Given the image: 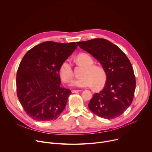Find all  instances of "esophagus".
<instances>
[{
    "instance_id": "obj_1",
    "label": "esophagus",
    "mask_w": 152,
    "mask_h": 152,
    "mask_svg": "<svg viewBox=\"0 0 152 152\" xmlns=\"http://www.w3.org/2000/svg\"><path fill=\"white\" fill-rule=\"evenodd\" d=\"M81 91V90H72V92L73 93H76L79 92V91Z\"/></svg>"
}]
</instances>
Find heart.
<instances>
[{"mask_svg":"<svg viewBox=\"0 0 152 152\" xmlns=\"http://www.w3.org/2000/svg\"><path fill=\"white\" fill-rule=\"evenodd\" d=\"M76 59L77 62L86 67L82 77L73 82L72 85L79 87H90L94 85L96 89L102 88L106 82L107 74L104 69L99 65H93V58L88 54H79ZM59 75L65 83L70 82L73 79V71L69 59L64 61L59 67Z\"/></svg>","mask_w":152,"mask_h":152,"instance_id":"b5f03b06","label":"heart"}]
</instances>
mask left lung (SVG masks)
<instances>
[{
  "label": "left lung",
  "mask_w": 152,
  "mask_h": 152,
  "mask_svg": "<svg viewBox=\"0 0 152 152\" xmlns=\"http://www.w3.org/2000/svg\"><path fill=\"white\" fill-rule=\"evenodd\" d=\"M77 44L96 58L107 74L104 88L95 93L88 104L90 110L103 118L120 116L131 104L135 90L136 80L131 62L118 46L103 38Z\"/></svg>",
  "instance_id": "1"
}]
</instances>
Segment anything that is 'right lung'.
<instances>
[{"mask_svg":"<svg viewBox=\"0 0 152 152\" xmlns=\"http://www.w3.org/2000/svg\"><path fill=\"white\" fill-rule=\"evenodd\" d=\"M77 47L75 42H44L30 49L20 62L17 94L24 111L33 120H55L65 109L72 92L60 86L59 70Z\"/></svg>","mask_w":152,"mask_h":152,"instance_id":"1","label":"right lung"}]
</instances>
